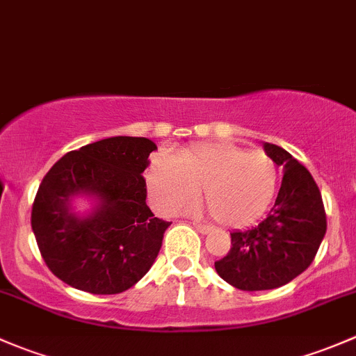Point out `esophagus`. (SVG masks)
I'll return each instance as SVG.
<instances>
[{
    "instance_id": "obj_1",
    "label": "esophagus",
    "mask_w": 356,
    "mask_h": 356,
    "mask_svg": "<svg viewBox=\"0 0 356 356\" xmlns=\"http://www.w3.org/2000/svg\"><path fill=\"white\" fill-rule=\"evenodd\" d=\"M193 226H195V228H197V232L202 233V234L211 232V226H209V225H202V222H195V221H193Z\"/></svg>"
}]
</instances>
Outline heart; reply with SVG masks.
I'll return each mask as SVG.
<instances>
[{
  "label": "heart",
  "instance_id": "1",
  "mask_svg": "<svg viewBox=\"0 0 356 356\" xmlns=\"http://www.w3.org/2000/svg\"><path fill=\"white\" fill-rule=\"evenodd\" d=\"M280 170L273 156L234 144H200L178 159L161 154L147 173L154 204L166 214L195 204L199 192L212 218L225 226H245L273 202Z\"/></svg>",
  "mask_w": 356,
  "mask_h": 356
}]
</instances>
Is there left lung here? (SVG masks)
I'll return each instance as SVG.
<instances>
[{
    "label": "left lung",
    "mask_w": 356,
    "mask_h": 356,
    "mask_svg": "<svg viewBox=\"0 0 356 356\" xmlns=\"http://www.w3.org/2000/svg\"><path fill=\"white\" fill-rule=\"evenodd\" d=\"M264 149L284 171L274 207L254 228L233 232L229 252L214 262L219 276L243 291L280 288L300 276L314 262L327 229L310 171L280 145Z\"/></svg>",
    "instance_id": "left-lung-1"
}]
</instances>
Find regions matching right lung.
Segmentation results:
<instances>
[{"instance_id":"1","label":"right lung","mask_w":356,"mask_h":356,"mask_svg":"<svg viewBox=\"0 0 356 356\" xmlns=\"http://www.w3.org/2000/svg\"><path fill=\"white\" fill-rule=\"evenodd\" d=\"M156 144L145 137H111L67 152L39 185L32 232L51 273L92 295H116L151 269L171 222L145 204L142 173ZM73 195L98 200L87 218L71 212Z\"/></svg>"}]
</instances>
